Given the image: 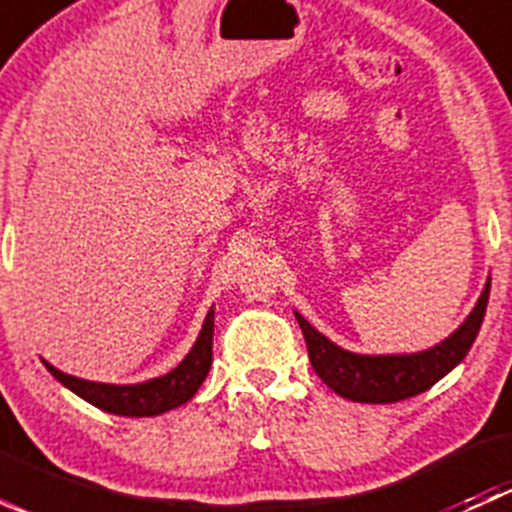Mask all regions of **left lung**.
<instances>
[{
    "label": "left lung",
    "instance_id": "left-lung-1",
    "mask_svg": "<svg viewBox=\"0 0 512 512\" xmlns=\"http://www.w3.org/2000/svg\"><path fill=\"white\" fill-rule=\"evenodd\" d=\"M488 294L490 280L466 322L446 342L421 354L361 356L344 352L327 337H322L302 314H297V322L302 327L304 342H307L312 369L334 394L349 401H359V404H394V401H404L409 396L428 391L453 366L466 359L468 349L476 342L480 324H483Z\"/></svg>",
    "mask_w": 512,
    "mask_h": 512
}]
</instances>
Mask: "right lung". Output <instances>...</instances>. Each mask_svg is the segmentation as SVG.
Segmentation results:
<instances>
[{"label":"right lung","mask_w":512,"mask_h":512,"mask_svg":"<svg viewBox=\"0 0 512 512\" xmlns=\"http://www.w3.org/2000/svg\"><path fill=\"white\" fill-rule=\"evenodd\" d=\"M46 364V361H44ZM210 364H213V309L208 312L200 332L198 342L190 349V354L168 371L165 376L146 381V384L133 386H113V384H96V381L76 379V376L64 374L46 364V369L74 394L94 404L96 409L108 411L116 416H158L170 409H178L185 401L195 396L200 384L208 376Z\"/></svg>","instance_id":"right-lung-1"}]
</instances>
